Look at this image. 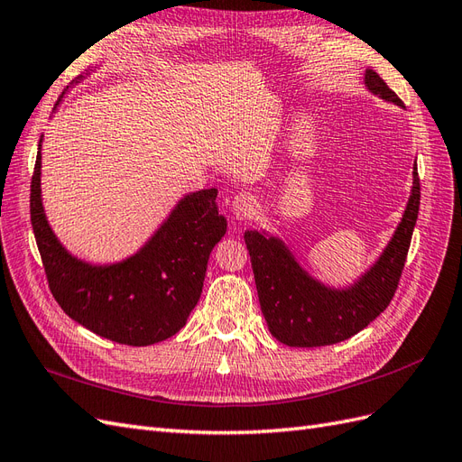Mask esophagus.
<instances>
[{"mask_svg":"<svg viewBox=\"0 0 462 462\" xmlns=\"http://www.w3.org/2000/svg\"><path fill=\"white\" fill-rule=\"evenodd\" d=\"M257 199L252 193H238L232 199V213L238 220H247L255 215Z\"/></svg>","mask_w":462,"mask_h":462,"instance_id":"34e87169","label":"esophagus"}]
</instances>
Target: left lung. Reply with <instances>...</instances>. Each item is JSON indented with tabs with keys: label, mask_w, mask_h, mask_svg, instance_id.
Here are the masks:
<instances>
[{
	"label": "left lung",
	"mask_w": 462,
	"mask_h": 462,
	"mask_svg": "<svg viewBox=\"0 0 462 462\" xmlns=\"http://www.w3.org/2000/svg\"><path fill=\"white\" fill-rule=\"evenodd\" d=\"M365 85L381 98L402 106V100L375 71H365ZM418 208L420 178L414 166L412 195L397 232L375 265L348 290H333L313 281L281 240L247 230L244 240L271 335L288 346L313 348L337 345L370 325L397 292Z\"/></svg>",
	"instance_id": "1"
}]
</instances>
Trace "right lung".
<instances>
[{"instance_id":"obj_1","label":"right lung","mask_w":462,"mask_h":462,"mask_svg":"<svg viewBox=\"0 0 462 462\" xmlns=\"http://www.w3.org/2000/svg\"><path fill=\"white\" fill-rule=\"evenodd\" d=\"M215 201L217 189L183 197L139 254L92 267L65 252L48 226L38 149L31 222L51 296L73 321L120 345L149 346L176 335L201 298L208 255L226 232Z\"/></svg>"}]
</instances>
